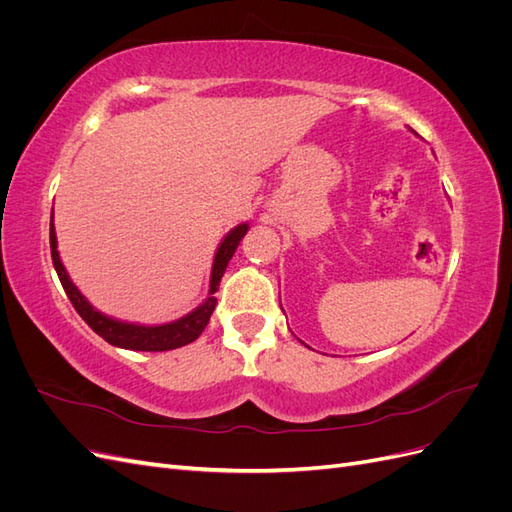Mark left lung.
I'll use <instances>...</instances> for the list:
<instances>
[{"label": "left lung", "mask_w": 512, "mask_h": 512, "mask_svg": "<svg viewBox=\"0 0 512 512\" xmlns=\"http://www.w3.org/2000/svg\"><path fill=\"white\" fill-rule=\"evenodd\" d=\"M412 132H414V130H412Z\"/></svg>", "instance_id": "8db88e82"}]
</instances>
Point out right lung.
I'll return each mask as SVG.
<instances>
[{"instance_id": "right-lung-1", "label": "right lung", "mask_w": 512, "mask_h": 512, "mask_svg": "<svg viewBox=\"0 0 512 512\" xmlns=\"http://www.w3.org/2000/svg\"><path fill=\"white\" fill-rule=\"evenodd\" d=\"M250 230V224L243 222L239 226L232 228L228 235L222 239L213 256V267H211V280H209V297L200 303L194 312L185 314L183 318L175 322H166V324H136V322H126V320H117L106 316L91 305L81 290L76 288L70 280V275L64 267V262L59 258L57 252V235H55V224H53V211H51V256H53V267L59 275V282L64 286L70 303L74 305L79 316L94 329L102 339H106L111 346L117 348H126V350H141V352H164V350H175L185 344H192L198 335L205 331L207 322L213 314L215 303L218 299L213 297L220 288L222 275L228 267V262L239 247L241 239L245 237V232Z\"/></svg>"}]
</instances>
